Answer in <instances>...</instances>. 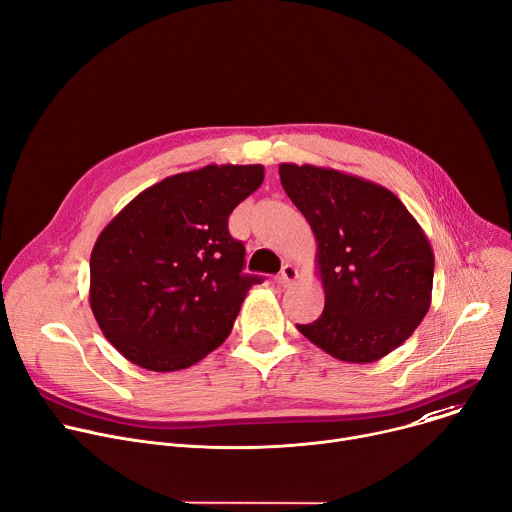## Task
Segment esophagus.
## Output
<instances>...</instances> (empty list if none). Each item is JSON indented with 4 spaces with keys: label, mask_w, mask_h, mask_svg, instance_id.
I'll return each instance as SVG.
<instances>
[{
    "label": "esophagus",
    "mask_w": 512,
    "mask_h": 512,
    "mask_svg": "<svg viewBox=\"0 0 512 512\" xmlns=\"http://www.w3.org/2000/svg\"><path fill=\"white\" fill-rule=\"evenodd\" d=\"M296 277H298V269H296L292 263H286V265L282 267L280 275L275 277V280H277V284H280V286L288 288V286H292V284L296 282Z\"/></svg>",
    "instance_id": "1"
}]
</instances>
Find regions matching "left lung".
Here are the masks:
<instances>
[{
	"label": "left lung",
	"mask_w": 512,
	"mask_h": 512,
	"mask_svg": "<svg viewBox=\"0 0 512 512\" xmlns=\"http://www.w3.org/2000/svg\"><path fill=\"white\" fill-rule=\"evenodd\" d=\"M288 198L316 239L324 310L298 331L347 363L392 353L431 306L435 255L425 230L380 183L329 167L282 163Z\"/></svg>",
	"instance_id": "obj_1"
}]
</instances>
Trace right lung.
Returning <instances> with one entry per match:
<instances>
[{
	"instance_id": "obj_1",
	"label": "right lung",
	"mask_w": 512,
	"mask_h": 512,
	"mask_svg": "<svg viewBox=\"0 0 512 512\" xmlns=\"http://www.w3.org/2000/svg\"><path fill=\"white\" fill-rule=\"evenodd\" d=\"M263 165H206L151 185L100 232L89 306L104 337L151 371L185 369L230 335L251 286L228 216L263 183Z\"/></svg>"
}]
</instances>
